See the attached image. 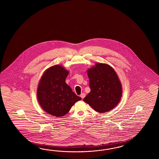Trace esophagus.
Segmentation results:
<instances>
[{
    "mask_svg": "<svg viewBox=\"0 0 159 159\" xmlns=\"http://www.w3.org/2000/svg\"><path fill=\"white\" fill-rule=\"evenodd\" d=\"M86 96V94H84V93H82L81 95H80V97H81V98L82 99H84V97Z\"/></svg>",
    "mask_w": 159,
    "mask_h": 159,
    "instance_id": "esophagus-1",
    "label": "esophagus"
}]
</instances>
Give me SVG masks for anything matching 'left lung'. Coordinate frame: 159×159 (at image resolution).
I'll return each mask as SVG.
<instances>
[{
	"label": "left lung",
	"mask_w": 159,
	"mask_h": 159,
	"mask_svg": "<svg viewBox=\"0 0 159 159\" xmlns=\"http://www.w3.org/2000/svg\"><path fill=\"white\" fill-rule=\"evenodd\" d=\"M90 92L84 98L95 111L105 113L118 104L122 95V84L110 65L96 63L88 70Z\"/></svg>",
	"instance_id": "1"
}]
</instances>
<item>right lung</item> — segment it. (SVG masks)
<instances>
[{"label":"right lung","instance_id":"add662e5","mask_svg":"<svg viewBox=\"0 0 159 159\" xmlns=\"http://www.w3.org/2000/svg\"><path fill=\"white\" fill-rule=\"evenodd\" d=\"M69 71L61 65L48 68L42 75L37 91L41 107L49 114L60 117L69 111L81 97L73 92L65 79Z\"/></svg>","mask_w":159,"mask_h":159}]
</instances>
